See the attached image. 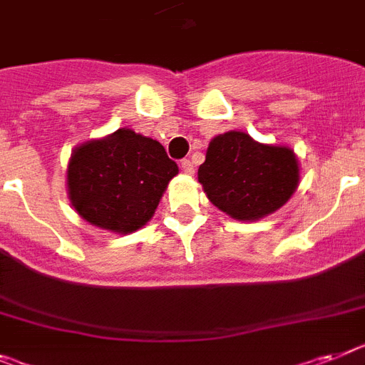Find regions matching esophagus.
I'll use <instances>...</instances> for the list:
<instances>
[{"label":"esophagus","mask_w":365,"mask_h":365,"mask_svg":"<svg viewBox=\"0 0 365 365\" xmlns=\"http://www.w3.org/2000/svg\"><path fill=\"white\" fill-rule=\"evenodd\" d=\"M182 170L185 174H192L195 173V165H192L189 159H182Z\"/></svg>","instance_id":"esophagus-1"}]
</instances>
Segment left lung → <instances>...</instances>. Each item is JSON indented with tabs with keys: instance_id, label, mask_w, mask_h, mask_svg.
I'll use <instances>...</instances> for the list:
<instances>
[{
	"instance_id": "left-lung-1",
	"label": "left lung",
	"mask_w": 365,
	"mask_h": 365,
	"mask_svg": "<svg viewBox=\"0 0 365 365\" xmlns=\"http://www.w3.org/2000/svg\"><path fill=\"white\" fill-rule=\"evenodd\" d=\"M198 182L213 206L250 222L271 215L293 197L301 167L289 146L265 145L232 130L210 140Z\"/></svg>"
}]
</instances>
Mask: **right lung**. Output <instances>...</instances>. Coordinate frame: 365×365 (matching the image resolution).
Here are the masks:
<instances>
[{"mask_svg": "<svg viewBox=\"0 0 365 365\" xmlns=\"http://www.w3.org/2000/svg\"><path fill=\"white\" fill-rule=\"evenodd\" d=\"M178 165L155 139L120 128L72 150L66 191L72 207L93 226L131 234L154 217Z\"/></svg>", "mask_w": 365, "mask_h": 365, "instance_id": "1", "label": "right lung"}]
</instances>
